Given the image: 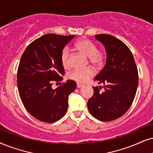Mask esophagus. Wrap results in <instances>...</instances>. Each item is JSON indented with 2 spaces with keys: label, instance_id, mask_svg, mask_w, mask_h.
I'll use <instances>...</instances> for the list:
<instances>
[{
  "label": "esophagus",
  "instance_id": "esophagus-1",
  "mask_svg": "<svg viewBox=\"0 0 153 153\" xmlns=\"http://www.w3.org/2000/svg\"><path fill=\"white\" fill-rule=\"evenodd\" d=\"M83 86H84V85H82V84H80V83H77V88H82Z\"/></svg>",
  "mask_w": 153,
  "mask_h": 153
}]
</instances>
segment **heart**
Listing matches in <instances>:
<instances>
[{
  "instance_id": "1",
  "label": "heart",
  "mask_w": 153,
  "mask_h": 153,
  "mask_svg": "<svg viewBox=\"0 0 153 153\" xmlns=\"http://www.w3.org/2000/svg\"><path fill=\"white\" fill-rule=\"evenodd\" d=\"M75 49L83 55L88 56L91 64L94 67L100 68L103 65L105 60V54L101 50H98L95 44L89 40L84 39L75 44ZM61 63L65 68L71 67L70 51L68 48L63 49L61 53ZM94 74V71L92 68L88 67L85 68H77L71 71L69 74V78L77 82H86Z\"/></svg>"
}]
</instances>
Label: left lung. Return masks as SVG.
Returning <instances> with one entry per match:
<instances>
[{
  "mask_svg": "<svg viewBox=\"0 0 153 153\" xmlns=\"http://www.w3.org/2000/svg\"><path fill=\"white\" fill-rule=\"evenodd\" d=\"M95 37L105 46V65L94 80L104 85L92 87L93 96L88 100L89 111L102 121H113L128 111L136 96L138 84V69L128 47L122 41L109 34Z\"/></svg>",
  "mask_w": 153,
  "mask_h": 153,
  "instance_id": "left-lung-1",
  "label": "left lung"
}]
</instances>
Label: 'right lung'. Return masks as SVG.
Returning a JSON list of instances; mask_svg holds the SVG:
<instances>
[{
  "mask_svg": "<svg viewBox=\"0 0 153 153\" xmlns=\"http://www.w3.org/2000/svg\"><path fill=\"white\" fill-rule=\"evenodd\" d=\"M75 35L47 34L29 44L17 69V88L25 109L42 122L61 119L68 109V99L76 82L68 80L53 90V82H61L65 71L61 53Z\"/></svg>",
  "mask_w": 153,
  "mask_h": 153,
  "instance_id": "add662e5",
  "label": "right lung"
}]
</instances>
